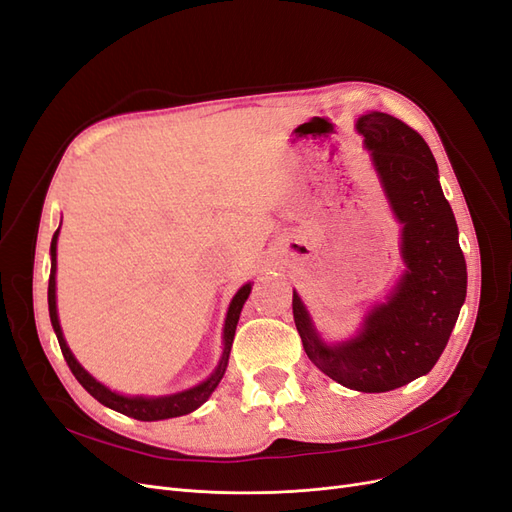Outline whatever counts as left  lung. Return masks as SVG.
I'll use <instances>...</instances> for the list:
<instances>
[{"label": "left lung", "instance_id": "1", "mask_svg": "<svg viewBox=\"0 0 512 512\" xmlns=\"http://www.w3.org/2000/svg\"><path fill=\"white\" fill-rule=\"evenodd\" d=\"M354 128L365 138L384 196L401 224L404 273L344 342H324L294 290L292 314L309 361L322 374L352 391L386 393L429 374L438 363L466 301L468 271L455 215L423 136L378 111L361 115Z\"/></svg>", "mask_w": 512, "mask_h": 512}]
</instances>
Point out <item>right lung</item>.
<instances>
[{
  "label": "right lung",
  "instance_id": "add662e5",
  "mask_svg": "<svg viewBox=\"0 0 512 512\" xmlns=\"http://www.w3.org/2000/svg\"><path fill=\"white\" fill-rule=\"evenodd\" d=\"M61 226V224H59ZM57 237H59V228L55 230L53 241H51V277H49V316H51V324L53 331L57 335V342L61 352H64V359L68 363V367L72 369L74 378L83 384V389L96 397L102 406L111 408L115 412H121L126 416L138 418V421H164V418H175V416H183L190 414L196 408H200L205 401L211 397V393L215 391V386L220 384V380L226 374L228 367V356H230V348H232V339H235V331H237V322L241 316L243 303L247 301L252 292V282L243 284L235 297H232L230 305H228V314L224 320V350H222V359L218 363V367L213 369V374L203 380L200 384L192 386V389H185L181 393H173V395H162V397H143V395H121L108 389L102 382H98L89 371L74 359L72 350L68 348L64 333H61L59 327V316H57V297H55V273H57Z\"/></svg>",
  "mask_w": 512,
  "mask_h": 512
}]
</instances>
